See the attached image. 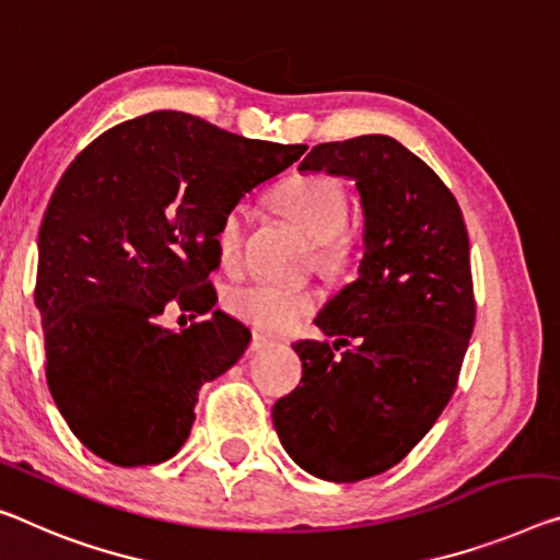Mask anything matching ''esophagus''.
<instances>
[{"instance_id": "34e87169", "label": "esophagus", "mask_w": 560, "mask_h": 560, "mask_svg": "<svg viewBox=\"0 0 560 560\" xmlns=\"http://www.w3.org/2000/svg\"><path fill=\"white\" fill-rule=\"evenodd\" d=\"M268 346H272L270 338H265L262 332H253V340H250V350H253V352L268 348Z\"/></svg>"}]
</instances>
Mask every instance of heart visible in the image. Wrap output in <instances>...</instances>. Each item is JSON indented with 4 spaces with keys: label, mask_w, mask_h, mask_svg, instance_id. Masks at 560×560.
Segmentation results:
<instances>
[{
    "label": "heart",
    "mask_w": 560,
    "mask_h": 560,
    "mask_svg": "<svg viewBox=\"0 0 560 560\" xmlns=\"http://www.w3.org/2000/svg\"><path fill=\"white\" fill-rule=\"evenodd\" d=\"M278 208L315 237L317 265L332 275L352 268L358 257V235L348 228L350 200L346 187L328 175H298L275 190ZM247 210L232 205L220 214L214 228V245L222 265L235 268L243 257ZM225 310L235 320L270 335L295 328L305 315L320 305V290L313 285H275V282H247L225 292Z\"/></svg>",
    "instance_id": "b5f03b06"
}]
</instances>
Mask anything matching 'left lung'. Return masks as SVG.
Instances as JSON below:
<instances>
[{
	"mask_svg": "<svg viewBox=\"0 0 560 560\" xmlns=\"http://www.w3.org/2000/svg\"><path fill=\"white\" fill-rule=\"evenodd\" d=\"M355 179L365 253L295 342L300 385L272 408L282 448L332 483L381 476L423 441L458 388L476 298L463 212L423 160L385 135L325 142L300 172Z\"/></svg>",
	"mask_w": 560,
	"mask_h": 560,
	"instance_id": "8db88e82",
	"label": "left lung"
}]
</instances>
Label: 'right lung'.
Instances as JSON below:
<instances>
[{
  "instance_id": "right-lung-1",
  "label": "right lung",
  "mask_w": 560,
  "mask_h": 560,
  "mask_svg": "<svg viewBox=\"0 0 560 560\" xmlns=\"http://www.w3.org/2000/svg\"><path fill=\"white\" fill-rule=\"evenodd\" d=\"M305 150L162 109L102 132L65 170L42 218L34 303L49 393L84 448L119 468L183 448L197 390L243 358L250 330L220 310L183 332L160 315L212 310L220 214Z\"/></svg>"
}]
</instances>
